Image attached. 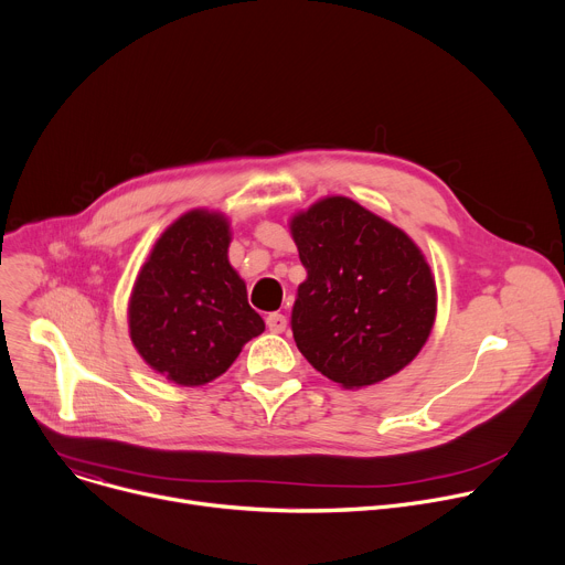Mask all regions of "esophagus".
<instances>
[{"mask_svg": "<svg viewBox=\"0 0 565 565\" xmlns=\"http://www.w3.org/2000/svg\"><path fill=\"white\" fill-rule=\"evenodd\" d=\"M266 327L273 331V333H284L286 327H288V319L281 315V312H270L266 317Z\"/></svg>", "mask_w": 565, "mask_h": 565, "instance_id": "obj_1", "label": "esophagus"}]
</instances>
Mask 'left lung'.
I'll use <instances>...</instances> for the list:
<instances>
[{
    "label": "left lung",
    "instance_id": "1",
    "mask_svg": "<svg viewBox=\"0 0 565 565\" xmlns=\"http://www.w3.org/2000/svg\"><path fill=\"white\" fill-rule=\"evenodd\" d=\"M290 230L306 268L290 315L301 355L347 388L405 369L436 317V284L414 241L344 196L315 203Z\"/></svg>",
    "mask_w": 565,
    "mask_h": 565
}]
</instances>
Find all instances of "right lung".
Wrapping results in <instances>:
<instances>
[{
	"label": "right lung",
	"mask_w": 565,
	"mask_h": 565,
	"mask_svg": "<svg viewBox=\"0 0 565 565\" xmlns=\"http://www.w3.org/2000/svg\"><path fill=\"white\" fill-rule=\"evenodd\" d=\"M227 221L194 210L170 225L142 266L129 303V333L142 360L183 386L230 369L266 324L227 262Z\"/></svg>",
	"instance_id": "obj_1"
}]
</instances>
